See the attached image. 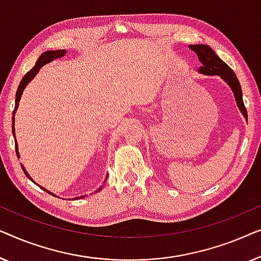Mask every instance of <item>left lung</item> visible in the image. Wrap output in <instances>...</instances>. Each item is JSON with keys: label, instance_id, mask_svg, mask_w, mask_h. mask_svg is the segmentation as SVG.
<instances>
[{"label": "left lung", "instance_id": "1", "mask_svg": "<svg viewBox=\"0 0 261 261\" xmlns=\"http://www.w3.org/2000/svg\"><path fill=\"white\" fill-rule=\"evenodd\" d=\"M189 48L197 54V58L202 64V66L197 69V72L204 75H219L230 87L238 108L247 122V111H246L244 100H242L241 86L233 69L216 56L214 50L207 45H190Z\"/></svg>", "mask_w": 261, "mask_h": 261}]
</instances>
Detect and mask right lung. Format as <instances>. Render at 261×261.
Instances as JSON below:
<instances>
[{"mask_svg": "<svg viewBox=\"0 0 261 261\" xmlns=\"http://www.w3.org/2000/svg\"><path fill=\"white\" fill-rule=\"evenodd\" d=\"M65 54H66V49H58V50H47V52H43L41 56L39 57V59H38V61H36V64H35V66L34 67H33L31 71H28L27 72V74H25L23 78H22V80H21V83H20V85H19V87H17V91H16V97H15V109H14V111H13V118H12V122H13V126H12V130H13V136H14V139H15V150H16V155H17V157H19L20 159V153H19V146H17V142H16V137H15V113H16V111H17V109H19V102H20V99H21V95H22V93H23V91H24V89H25V86L28 85L29 83L32 82L33 79L35 78V75L38 74L39 73V71H40V68L42 67V66H45L46 64H48V62H50V61H53V60H56V59H59V58H62V57H65ZM21 168H22V170H23V172L25 174V176H27V177L31 179V181H33V178L31 177V176H29V174L27 172V170H25V168L23 167V164H21ZM108 174H106V177H105V181H104V183L106 182V179H108ZM35 183V181H33ZM41 188L43 189V190H46L47 193H49V194H52L53 196H57L56 194H53V193H50L49 190H47L46 188H43V187H41ZM101 188H102V186H100L99 187V188L95 190V192H98V190H101ZM86 195H84V196H80V197H73L72 200H76V199H84V197H85Z\"/></svg>", "mask_w": 261, "mask_h": 261, "instance_id": "1", "label": "right lung"}]
</instances>
